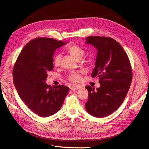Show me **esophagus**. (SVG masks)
Masks as SVG:
<instances>
[{
	"instance_id": "34e87169",
	"label": "esophagus",
	"mask_w": 149,
	"mask_h": 149,
	"mask_svg": "<svg viewBox=\"0 0 149 149\" xmlns=\"http://www.w3.org/2000/svg\"><path fill=\"white\" fill-rule=\"evenodd\" d=\"M70 88V89H71V90L74 91V90H77V89H80L81 87L80 86H71Z\"/></svg>"
}]
</instances>
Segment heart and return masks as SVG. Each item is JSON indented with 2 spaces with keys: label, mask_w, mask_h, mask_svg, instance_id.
Masks as SVG:
<instances>
[{
  "label": "heart",
  "mask_w": 149,
  "mask_h": 149,
  "mask_svg": "<svg viewBox=\"0 0 149 149\" xmlns=\"http://www.w3.org/2000/svg\"><path fill=\"white\" fill-rule=\"evenodd\" d=\"M67 52L77 60H80L84 56V51L81 47L77 45H71L67 49ZM61 62V55L58 54L54 56L53 58V63L56 66H58ZM84 71H72L70 72L68 76V79L74 83H78L80 80L81 75L84 74Z\"/></svg>",
  "instance_id": "1"
}]
</instances>
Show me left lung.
<instances>
[{"label": "left lung", "instance_id": "left-lung-1", "mask_svg": "<svg viewBox=\"0 0 149 149\" xmlns=\"http://www.w3.org/2000/svg\"><path fill=\"white\" fill-rule=\"evenodd\" d=\"M85 43L97 50L91 76L99 77L100 84L97 89L85 87L89 92L86 110L93 116L103 118L115 112L126 98L132 80L130 63L121 45L112 38L90 36Z\"/></svg>", "mask_w": 149, "mask_h": 149}]
</instances>
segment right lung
Wrapping results in <instances>:
<instances>
[{
	"label": "right lung",
	"instance_id": "1",
	"mask_svg": "<svg viewBox=\"0 0 149 149\" xmlns=\"http://www.w3.org/2000/svg\"><path fill=\"white\" fill-rule=\"evenodd\" d=\"M65 44L52 38L33 39L23 47L14 65V86L21 100L39 116L57 113L69 92L65 86L46 83L48 72L54 68V53Z\"/></svg>",
	"mask_w": 149,
	"mask_h": 149
}]
</instances>
